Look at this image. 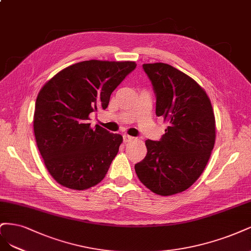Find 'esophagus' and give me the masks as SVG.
Wrapping results in <instances>:
<instances>
[{
	"instance_id": "1",
	"label": "esophagus",
	"mask_w": 251,
	"mask_h": 251,
	"mask_svg": "<svg viewBox=\"0 0 251 251\" xmlns=\"http://www.w3.org/2000/svg\"><path fill=\"white\" fill-rule=\"evenodd\" d=\"M133 139H134L133 136H130V135H128V134H124V135H123V141H124V143L130 142V141H132Z\"/></svg>"
}]
</instances>
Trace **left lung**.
<instances>
[{
  "label": "left lung",
  "instance_id": "obj_1",
  "mask_svg": "<svg viewBox=\"0 0 251 251\" xmlns=\"http://www.w3.org/2000/svg\"><path fill=\"white\" fill-rule=\"evenodd\" d=\"M156 97L157 117L167 121L159 141H146L147 154L134 166L141 182L170 196L195 182L211 157L216 123L211 100L194 79L170 64L145 63Z\"/></svg>",
  "mask_w": 251,
  "mask_h": 251
}]
</instances>
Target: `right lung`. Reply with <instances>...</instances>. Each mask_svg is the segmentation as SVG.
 <instances>
[{
    "label": "right lung",
    "instance_id": "right-lung-1",
    "mask_svg": "<svg viewBox=\"0 0 251 251\" xmlns=\"http://www.w3.org/2000/svg\"><path fill=\"white\" fill-rule=\"evenodd\" d=\"M135 68L134 61H81L57 73L38 93L35 140L59 184L81 191L106 175L123 137L99 125L92 128L90 114L108 106L111 93Z\"/></svg>",
    "mask_w": 251,
    "mask_h": 251
}]
</instances>
